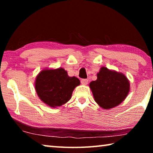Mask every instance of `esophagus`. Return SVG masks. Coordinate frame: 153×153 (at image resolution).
Returning a JSON list of instances; mask_svg holds the SVG:
<instances>
[{
	"mask_svg": "<svg viewBox=\"0 0 153 153\" xmlns=\"http://www.w3.org/2000/svg\"><path fill=\"white\" fill-rule=\"evenodd\" d=\"M88 83V80L87 79H81V84L83 85H86Z\"/></svg>",
	"mask_w": 153,
	"mask_h": 153,
	"instance_id": "34e87169",
	"label": "esophagus"
}]
</instances>
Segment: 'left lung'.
<instances>
[{
    "instance_id": "left-lung-1",
    "label": "left lung",
    "mask_w": 153,
    "mask_h": 153,
    "mask_svg": "<svg viewBox=\"0 0 153 153\" xmlns=\"http://www.w3.org/2000/svg\"><path fill=\"white\" fill-rule=\"evenodd\" d=\"M95 101L100 107L108 109L116 107L125 99L129 90V83L123 74L102 67L97 79L90 82Z\"/></svg>"
}]
</instances>
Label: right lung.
I'll return each mask as SVG.
<instances>
[{"label":"right lung","mask_w":153,"mask_h":153,"mask_svg":"<svg viewBox=\"0 0 153 153\" xmlns=\"http://www.w3.org/2000/svg\"><path fill=\"white\" fill-rule=\"evenodd\" d=\"M80 84L76 77H69L63 68L46 69L36 77L35 88L38 97L51 107H60L70 100L75 88Z\"/></svg>","instance_id":"add662e5"}]
</instances>
